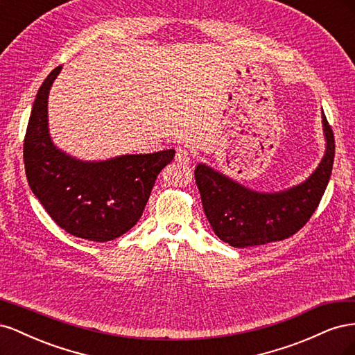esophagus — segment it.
<instances>
[{
  "label": "esophagus",
  "mask_w": 355,
  "mask_h": 355,
  "mask_svg": "<svg viewBox=\"0 0 355 355\" xmlns=\"http://www.w3.org/2000/svg\"><path fill=\"white\" fill-rule=\"evenodd\" d=\"M189 153L187 151L185 148H178L176 155H175V161L179 164H188L189 163Z\"/></svg>",
  "instance_id": "34e87169"
}]
</instances>
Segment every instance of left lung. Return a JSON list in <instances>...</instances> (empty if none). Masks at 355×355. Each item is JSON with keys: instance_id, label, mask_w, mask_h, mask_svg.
<instances>
[{"instance_id": "left-lung-1", "label": "left lung", "mask_w": 355, "mask_h": 355, "mask_svg": "<svg viewBox=\"0 0 355 355\" xmlns=\"http://www.w3.org/2000/svg\"><path fill=\"white\" fill-rule=\"evenodd\" d=\"M321 123L326 139L323 158L304 182L287 189L254 191L207 164L196 167L204 213L222 241L240 249L282 241L309 220L327 188L335 158V137L324 112Z\"/></svg>"}]
</instances>
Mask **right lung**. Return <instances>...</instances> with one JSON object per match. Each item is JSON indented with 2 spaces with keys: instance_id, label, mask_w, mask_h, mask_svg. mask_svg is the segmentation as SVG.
<instances>
[{
  "instance_id": "add662e5",
  "label": "right lung",
  "mask_w": 355,
  "mask_h": 355,
  "mask_svg": "<svg viewBox=\"0 0 355 355\" xmlns=\"http://www.w3.org/2000/svg\"><path fill=\"white\" fill-rule=\"evenodd\" d=\"M62 67L41 84L24 144L28 184L50 218L73 237L105 243L141 219L158 173L175 149L84 161L59 149L49 132V93Z\"/></svg>"
}]
</instances>
